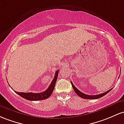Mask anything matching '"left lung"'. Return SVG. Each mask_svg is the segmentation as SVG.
<instances>
[{"label": "left lung", "instance_id": "8db88e82", "mask_svg": "<svg viewBox=\"0 0 124 124\" xmlns=\"http://www.w3.org/2000/svg\"><path fill=\"white\" fill-rule=\"evenodd\" d=\"M71 83L72 87H73V88L74 89V90L75 93H76V94H77V95L79 96V97H80L81 98H84V99H88V100L98 99V98H101V97H102L103 96L106 95L107 93H109V91H110L112 89V88H111V89H110V90H108V91H106V92L102 93V94H98V95H87V94H84V93L81 92L80 91H79V90H78V89L76 88L74 85V84H73V83H72L71 81Z\"/></svg>", "mask_w": 124, "mask_h": 124}]
</instances>
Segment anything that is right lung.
Wrapping results in <instances>:
<instances>
[{
    "label": "right lung",
    "mask_w": 124,
    "mask_h": 124,
    "mask_svg": "<svg viewBox=\"0 0 124 124\" xmlns=\"http://www.w3.org/2000/svg\"><path fill=\"white\" fill-rule=\"evenodd\" d=\"M58 71H56L53 80L51 81L50 85L48 88L44 92L40 93H19L16 92L15 91V92L17 93L18 95L23 97L24 99L29 100V101H39V100H45L46 98H48L51 95L53 91L54 88L55 83H56L57 79Z\"/></svg>",
    "instance_id": "obj_1"
}]
</instances>
